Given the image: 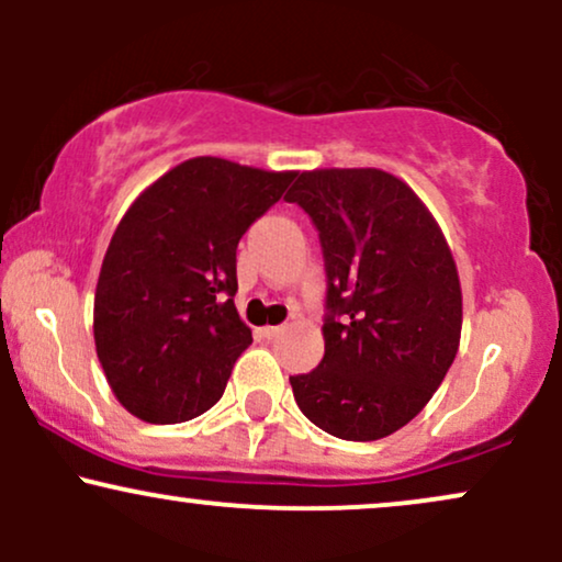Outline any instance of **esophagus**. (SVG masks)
I'll list each match as a JSON object with an SVG mask.
<instances>
[{
    "mask_svg": "<svg viewBox=\"0 0 562 562\" xmlns=\"http://www.w3.org/2000/svg\"><path fill=\"white\" fill-rule=\"evenodd\" d=\"M282 330H285V327L282 325H267V327H261V338H267V340H272V338H277V335H280Z\"/></svg>",
    "mask_w": 562,
    "mask_h": 562,
    "instance_id": "obj_1",
    "label": "esophagus"
}]
</instances>
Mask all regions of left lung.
<instances>
[{
  "label": "left lung",
  "instance_id": "left-lung-1",
  "mask_svg": "<svg viewBox=\"0 0 562 562\" xmlns=\"http://www.w3.org/2000/svg\"><path fill=\"white\" fill-rule=\"evenodd\" d=\"M288 203L319 229L325 357L290 378L295 404L346 441L396 434L430 402L460 348L462 288L441 227L380 169L301 171Z\"/></svg>",
  "mask_w": 562,
  "mask_h": 562
}]
</instances>
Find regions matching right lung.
<instances>
[{
	"label": "right lung",
	"instance_id": "1",
	"mask_svg": "<svg viewBox=\"0 0 562 562\" xmlns=\"http://www.w3.org/2000/svg\"><path fill=\"white\" fill-rule=\"evenodd\" d=\"M295 171L190 158L128 205L94 290V348L113 396L153 425L222 398L254 344L235 308L237 243Z\"/></svg>",
	"mask_w": 562,
	"mask_h": 562
}]
</instances>
